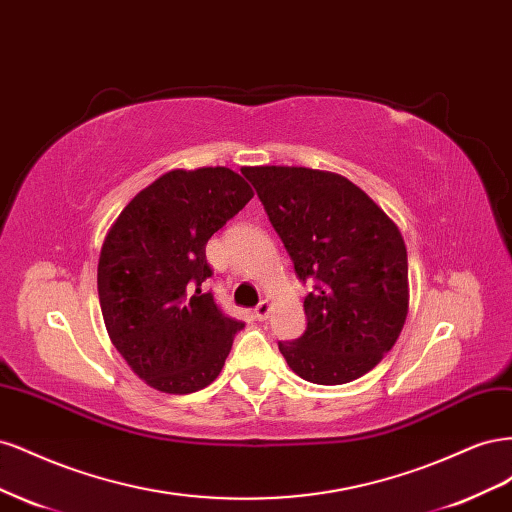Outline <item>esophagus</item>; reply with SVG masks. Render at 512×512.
I'll return each mask as SVG.
<instances>
[{"mask_svg": "<svg viewBox=\"0 0 512 512\" xmlns=\"http://www.w3.org/2000/svg\"><path fill=\"white\" fill-rule=\"evenodd\" d=\"M269 312H271V303L269 301H260L256 307H254V316L262 322L269 318Z\"/></svg>", "mask_w": 512, "mask_h": 512, "instance_id": "obj_1", "label": "esophagus"}]
</instances>
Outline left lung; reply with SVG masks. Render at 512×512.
<instances>
[{
    "instance_id": "8db88e82",
    "label": "left lung",
    "mask_w": 512,
    "mask_h": 512,
    "mask_svg": "<svg viewBox=\"0 0 512 512\" xmlns=\"http://www.w3.org/2000/svg\"><path fill=\"white\" fill-rule=\"evenodd\" d=\"M299 280L307 329L277 342L294 374L346 384L374 369L408 316V252L395 222L342 175L303 166H245Z\"/></svg>"
}]
</instances>
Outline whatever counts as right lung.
Returning a JSON list of instances; mask_svg holds the SVG:
<instances>
[{"label": "right lung", "mask_w": 512, "mask_h": 512, "mask_svg": "<svg viewBox=\"0 0 512 512\" xmlns=\"http://www.w3.org/2000/svg\"><path fill=\"white\" fill-rule=\"evenodd\" d=\"M254 196L235 170H170L138 192L102 243L98 297L108 337L156 391L188 395L220 376L245 327L205 290L207 241Z\"/></svg>", "instance_id": "add662e5"}]
</instances>
